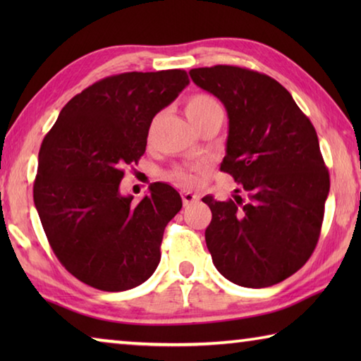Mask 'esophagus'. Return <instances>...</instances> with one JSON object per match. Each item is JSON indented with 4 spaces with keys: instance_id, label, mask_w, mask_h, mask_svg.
<instances>
[{
    "instance_id": "obj_1",
    "label": "esophagus",
    "mask_w": 361,
    "mask_h": 361,
    "mask_svg": "<svg viewBox=\"0 0 361 361\" xmlns=\"http://www.w3.org/2000/svg\"><path fill=\"white\" fill-rule=\"evenodd\" d=\"M181 199H183V204L189 205V204H192V202H197L199 194L191 192V191H185V189H183V191H181Z\"/></svg>"
}]
</instances>
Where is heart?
<instances>
[{"mask_svg":"<svg viewBox=\"0 0 361 361\" xmlns=\"http://www.w3.org/2000/svg\"><path fill=\"white\" fill-rule=\"evenodd\" d=\"M213 111H223L219 102L213 95L199 92L189 97L186 102V116L189 118V121ZM204 172H205V164L194 162L183 167H176L173 172L170 173V176H172L173 181L178 183V185L188 186V185H194Z\"/></svg>","mask_w":361,"mask_h":361,"instance_id":"b5f03b06","label":"heart"}]
</instances>
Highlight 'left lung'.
Masks as SVG:
<instances>
[{"instance_id":"left-lung-1","label":"left lung","mask_w":361,"mask_h":361,"mask_svg":"<svg viewBox=\"0 0 361 361\" xmlns=\"http://www.w3.org/2000/svg\"><path fill=\"white\" fill-rule=\"evenodd\" d=\"M189 76L228 111L219 169L247 197L202 199L212 210L205 242L213 264L235 285H276L299 271L319 242L329 192L319 137L288 90L267 75L216 65Z\"/></svg>"}]
</instances>
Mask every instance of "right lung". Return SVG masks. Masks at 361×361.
I'll return each mask as SVG.
<instances>
[{"label": "right lung", "instance_id": "right-lung-1", "mask_svg": "<svg viewBox=\"0 0 361 361\" xmlns=\"http://www.w3.org/2000/svg\"><path fill=\"white\" fill-rule=\"evenodd\" d=\"M188 84L185 70L105 78L73 97L42 140L35 207L59 261L85 285L126 291L154 274L181 197L154 183L133 204L119 192L122 169L145 154L152 118Z\"/></svg>", "mask_w": 361, "mask_h": 361}]
</instances>
